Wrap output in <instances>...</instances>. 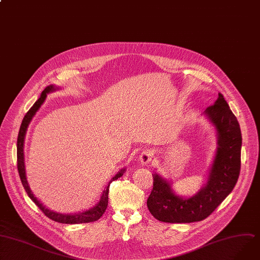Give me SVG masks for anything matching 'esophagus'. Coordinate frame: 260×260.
Wrapping results in <instances>:
<instances>
[{"mask_svg": "<svg viewBox=\"0 0 260 260\" xmlns=\"http://www.w3.org/2000/svg\"><path fill=\"white\" fill-rule=\"evenodd\" d=\"M154 154H155V152L152 149H148V150L143 151L141 154H139V157H138L139 164H141L142 166L149 165L153 159V157H154Z\"/></svg>", "mask_w": 260, "mask_h": 260, "instance_id": "34e87169", "label": "esophagus"}]
</instances>
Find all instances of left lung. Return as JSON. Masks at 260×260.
<instances>
[{"label": "left lung", "instance_id": "obj_1", "mask_svg": "<svg viewBox=\"0 0 260 260\" xmlns=\"http://www.w3.org/2000/svg\"><path fill=\"white\" fill-rule=\"evenodd\" d=\"M214 126L217 147L208 172L207 182L194 196L180 197L171 182L158 174L153 175V189L147 205L151 214L165 223L199 222L210 215L234 188L241 172L242 132L235 115L218 93L213 105L203 112Z\"/></svg>", "mask_w": 260, "mask_h": 260}]
</instances>
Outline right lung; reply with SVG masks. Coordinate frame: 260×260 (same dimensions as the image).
Segmentation results:
<instances>
[{"mask_svg": "<svg viewBox=\"0 0 260 260\" xmlns=\"http://www.w3.org/2000/svg\"><path fill=\"white\" fill-rule=\"evenodd\" d=\"M58 88L59 87H57L53 84L47 86L44 89V91L42 92L39 99L34 103V105L30 108V110L26 113V115L24 116L21 128H19L18 136H17V170H18V174H19V177H21L22 184H23L26 192L28 193L29 198L49 218L53 219V221H55V222L62 223V224H82V223L94 222V221H98V219L103 215V213L105 212V210L107 208V205H108V191H109L110 182L113 181V180H116V179L119 178V177H122L123 174L125 173V169H122L121 171H118L115 174V176L112 177V179L110 180V182L108 183V185L104 188V190L102 192V196H101V199H100V201L93 207H91L90 209H88L86 211L73 213V214H71V213L70 214H63V213L55 212V211H52V210L48 209L46 206L43 205V203L39 202L37 198L33 194V192L30 189V186L28 184V181H27L26 169H25V156H24V145H25V137H26L27 129L29 127V124L32 121L33 116L35 115V113L44 104L45 100L47 98V94L52 92V91L57 90Z\"/></svg>", "mask_w": 260, "mask_h": 260, "instance_id": "obj_1", "label": "right lung"}]
</instances>
